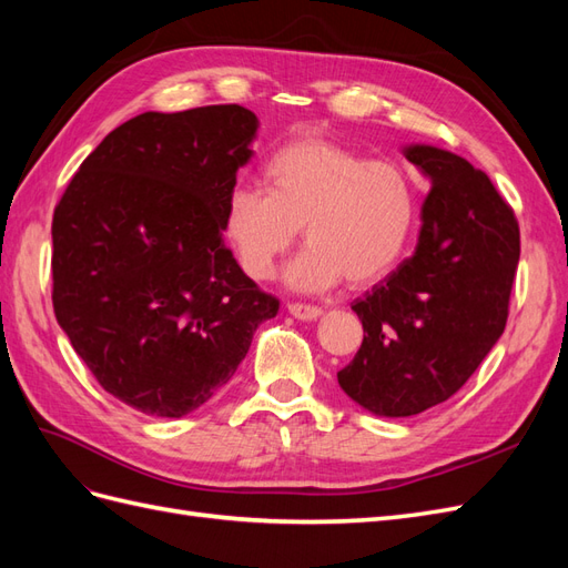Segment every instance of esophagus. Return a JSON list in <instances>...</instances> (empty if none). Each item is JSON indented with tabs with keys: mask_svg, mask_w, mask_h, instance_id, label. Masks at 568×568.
I'll return each instance as SVG.
<instances>
[{
	"mask_svg": "<svg viewBox=\"0 0 568 568\" xmlns=\"http://www.w3.org/2000/svg\"><path fill=\"white\" fill-rule=\"evenodd\" d=\"M286 307H288V313H291V315H294L296 320H303V322H313V320H317V317L322 315V311H320V307H315V305L288 303Z\"/></svg>",
	"mask_w": 568,
	"mask_h": 568,
	"instance_id": "34e87169",
	"label": "esophagus"
}]
</instances>
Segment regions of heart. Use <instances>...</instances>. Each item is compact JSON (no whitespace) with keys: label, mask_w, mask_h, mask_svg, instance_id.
Segmentation results:
<instances>
[{"label":"heart","mask_w":568,"mask_h":568,"mask_svg":"<svg viewBox=\"0 0 568 568\" xmlns=\"http://www.w3.org/2000/svg\"><path fill=\"white\" fill-rule=\"evenodd\" d=\"M415 220L417 189L398 163L301 134L265 161L263 186L232 189L222 234L248 277L270 280L303 227L307 246L284 282L320 294L346 277L355 286L382 280L400 261Z\"/></svg>","instance_id":"b5f03b06"}]
</instances>
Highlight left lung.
I'll list each match as a JSON object with an SVG mask.
<instances>
[{"label":"left lung","mask_w":568,"mask_h":568,"mask_svg":"<svg viewBox=\"0 0 568 568\" xmlns=\"http://www.w3.org/2000/svg\"><path fill=\"white\" fill-rule=\"evenodd\" d=\"M432 182L417 248L353 303L365 338L338 386L376 417L448 400L503 336L519 225L486 173L432 144L403 146Z\"/></svg>","instance_id":"8db88e82"}]
</instances>
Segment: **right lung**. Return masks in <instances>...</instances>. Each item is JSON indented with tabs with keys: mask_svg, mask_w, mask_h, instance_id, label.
Listing matches in <instances>:
<instances>
[{
	"mask_svg": "<svg viewBox=\"0 0 568 568\" xmlns=\"http://www.w3.org/2000/svg\"><path fill=\"white\" fill-rule=\"evenodd\" d=\"M257 125L236 104L140 113L82 161L54 211L57 320L101 388L144 415L211 400L280 311L222 239Z\"/></svg>",
	"mask_w": 568,
	"mask_h": 568,
	"instance_id": "1",
	"label": "right lung"
}]
</instances>
